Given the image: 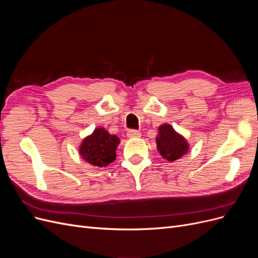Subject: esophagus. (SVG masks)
Here are the masks:
<instances>
[{
  "label": "esophagus",
  "mask_w": 258,
  "mask_h": 258,
  "mask_svg": "<svg viewBox=\"0 0 258 258\" xmlns=\"http://www.w3.org/2000/svg\"><path fill=\"white\" fill-rule=\"evenodd\" d=\"M127 136L129 137V138H140L141 137V132L140 131H138V130H129L128 132H127Z\"/></svg>",
  "instance_id": "obj_1"
}]
</instances>
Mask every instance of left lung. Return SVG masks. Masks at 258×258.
Listing matches in <instances>:
<instances>
[{
  "instance_id": "obj_1",
  "label": "left lung",
  "mask_w": 258,
  "mask_h": 258,
  "mask_svg": "<svg viewBox=\"0 0 258 258\" xmlns=\"http://www.w3.org/2000/svg\"><path fill=\"white\" fill-rule=\"evenodd\" d=\"M158 137L156 138L157 150L168 161L172 162L181 158L188 151V143L170 124H162L158 128Z\"/></svg>"
}]
</instances>
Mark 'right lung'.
I'll use <instances>...</instances> for the list:
<instances>
[{
	"label": "right lung",
	"mask_w": 258,
	"mask_h": 258,
	"mask_svg": "<svg viewBox=\"0 0 258 258\" xmlns=\"http://www.w3.org/2000/svg\"><path fill=\"white\" fill-rule=\"evenodd\" d=\"M118 144V137L110 135L103 128H98L83 140L80 154L91 166L106 167L116 159L115 152Z\"/></svg>",
	"instance_id": "right-lung-1"
}]
</instances>
